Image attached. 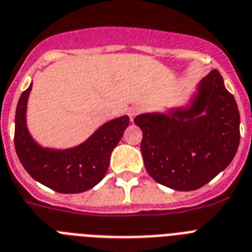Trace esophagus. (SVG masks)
Wrapping results in <instances>:
<instances>
[{"label": "esophagus", "mask_w": 252, "mask_h": 252, "mask_svg": "<svg viewBox=\"0 0 252 252\" xmlns=\"http://www.w3.org/2000/svg\"><path fill=\"white\" fill-rule=\"evenodd\" d=\"M138 113H139L138 107H132V109L129 110V113H128V115H129V118H130V122L133 123V120H134V116H136Z\"/></svg>", "instance_id": "obj_1"}]
</instances>
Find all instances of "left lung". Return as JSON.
<instances>
[{"instance_id": "left-lung-1", "label": "left lung", "mask_w": 252, "mask_h": 252, "mask_svg": "<svg viewBox=\"0 0 252 252\" xmlns=\"http://www.w3.org/2000/svg\"><path fill=\"white\" fill-rule=\"evenodd\" d=\"M134 123L142 130L147 173L177 191H194L214 179L240 145V111L218 70L200 80L186 106L139 114Z\"/></svg>"}]
</instances>
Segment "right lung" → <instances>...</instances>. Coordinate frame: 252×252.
<instances>
[{"label": "right lung", "mask_w": 252, "mask_h": 252, "mask_svg": "<svg viewBox=\"0 0 252 252\" xmlns=\"http://www.w3.org/2000/svg\"><path fill=\"white\" fill-rule=\"evenodd\" d=\"M32 86L19 98L15 114V150L32 178L60 193H80L94 188L106 174L110 156L129 126L126 115L109 120L80 145L58 150L43 147L29 133L27 107Z\"/></svg>", "instance_id": "obj_1"}]
</instances>
